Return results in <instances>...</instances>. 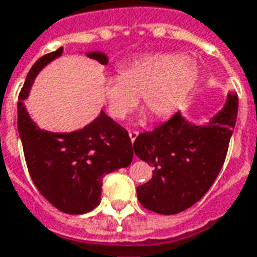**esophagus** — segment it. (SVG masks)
Segmentation results:
<instances>
[{"label":"esophagus","instance_id":"1","mask_svg":"<svg viewBox=\"0 0 257 257\" xmlns=\"http://www.w3.org/2000/svg\"><path fill=\"white\" fill-rule=\"evenodd\" d=\"M138 136H139V131H129V138H131V140H132V143L136 140Z\"/></svg>","mask_w":257,"mask_h":257}]
</instances>
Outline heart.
I'll return each instance as SVG.
<instances>
[{
  "label": "heart",
  "mask_w": 257,
  "mask_h": 257,
  "mask_svg": "<svg viewBox=\"0 0 257 257\" xmlns=\"http://www.w3.org/2000/svg\"><path fill=\"white\" fill-rule=\"evenodd\" d=\"M199 69L195 61L182 54H150L123 61L117 77L106 79L102 95L107 113L125 119L139 103L154 118H166L180 109L195 87Z\"/></svg>",
  "instance_id": "b5f03b06"
}]
</instances>
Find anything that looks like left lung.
Listing matches in <instances>:
<instances>
[{
	"mask_svg": "<svg viewBox=\"0 0 257 257\" xmlns=\"http://www.w3.org/2000/svg\"><path fill=\"white\" fill-rule=\"evenodd\" d=\"M238 111V96L230 91L223 109L206 125H193L174 113L166 122L136 138L134 151L153 165V178L138 187L140 204L173 215L204 196L223 166Z\"/></svg>",
	"mask_w": 257,
	"mask_h": 257,
	"instance_id": "1",
	"label": "left lung"
}]
</instances>
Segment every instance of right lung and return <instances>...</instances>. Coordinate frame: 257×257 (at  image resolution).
Listing matches in <instances>:
<instances>
[{
	"label": "right lung",
	"instance_id": "right-lung-1",
	"mask_svg": "<svg viewBox=\"0 0 257 257\" xmlns=\"http://www.w3.org/2000/svg\"><path fill=\"white\" fill-rule=\"evenodd\" d=\"M64 47L45 54L32 65L19 94L17 129L32 181L51 206L65 214L80 215L100 203L102 178L132 162L134 147L128 131L100 111L99 117L80 131L53 134L32 122L22 100L39 70L60 57ZM102 65L107 57L90 53Z\"/></svg>",
	"mask_w": 257,
	"mask_h": 257
}]
</instances>
